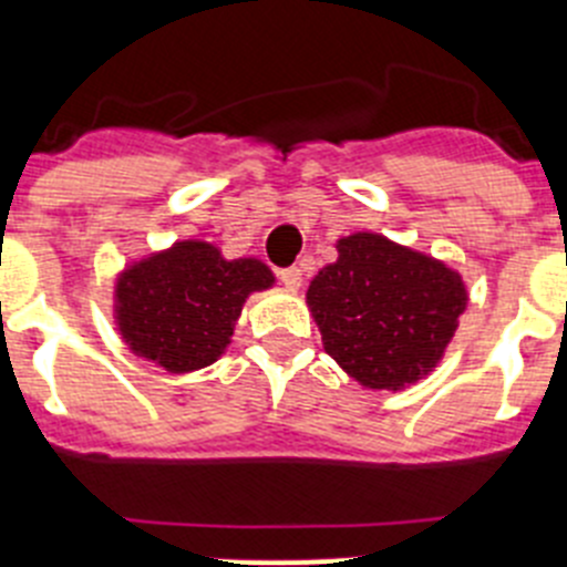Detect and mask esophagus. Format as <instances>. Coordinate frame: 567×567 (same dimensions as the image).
<instances>
[{"mask_svg": "<svg viewBox=\"0 0 567 567\" xmlns=\"http://www.w3.org/2000/svg\"><path fill=\"white\" fill-rule=\"evenodd\" d=\"M278 278H280V284H284L287 289H292V292H295V289H300V284H303V272H300L298 267L280 269Z\"/></svg>", "mask_w": 567, "mask_h": 567, "instance_id": "obj_1", "label": "esophagus"}]
</instances>
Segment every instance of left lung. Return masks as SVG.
Returning <instances> with one entry per match:
<instances>
[{
  "mask_svg": "<svg viewBox=\"0 0 567 567\" xmlns=\"http://www.w3.org/2000/svg\"><path fill=\"white\" fill-rule=\"evenodd\" d=\"M463 280L383 235L338 240V260L309 284L307 303L332 354L365 389L417 383L443 358L465 309Z\"/></svg>",
  "mask_w": 567,
  "mask_h": 567,
  "instance_id": "8db88e82",
  "label": "left lung"
}]
</instances>
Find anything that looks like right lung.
<instances>
[{"instance_id":"obj_1","label":"right lung","mask_w":567,"mask_h":567,"mask_svg":"<svg viewBox=\"0 0 567 567\" xmlns=\"http://www.w3.org/2000/svg\"><path fill=\"white\" fill-rule=\"evenodd\" d=\"M255 258L224 260L213 244L182 240L138 260L115 284L118 332L135 354L184 374L215 363L249 292L272 287Z\"/></svg>"}]
</instances>
